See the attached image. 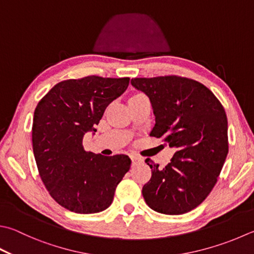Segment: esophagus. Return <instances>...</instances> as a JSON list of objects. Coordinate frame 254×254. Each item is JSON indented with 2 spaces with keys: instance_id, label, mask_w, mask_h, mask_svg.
Wrapping results in <instances>:
<instances>
[{
  "instance_id": "1",
  "label": "esophagus",
  "mask_w": 254,
  "mask_h": 254,
  "mask_svg": "<svg viewBox=\"0 0 254 254\" xmlns=\"http://www.w3.org/2000/svg\"><path fill=\"white\" fill-rule=\"evenodd\" d=\"M130 158H131L132 165H140V164H142V162H143L142 158L139 157V156H137V155H131Z\"/></svg>"
}]
</instances>
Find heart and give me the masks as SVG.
<instances>
[{"instance_id":"obj_1","label":"heart","mask_w":254,"mask_h":254,"mask_svg":"<svg viewBox=\"0 0 254 254\" xmlns=\"http://www.w3.org/2000/svg\"><path fill=\"white\" fill-rule=\"evenodd\" d=\"M141 95H142V94H136V95H133L132 97H135V96H141Z\"/></svg>"}]
</instances>
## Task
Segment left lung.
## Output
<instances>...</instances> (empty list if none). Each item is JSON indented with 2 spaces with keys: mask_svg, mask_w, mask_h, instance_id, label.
I'll return each mask as SVG.
<instances>
[{
  "mask_svg": "<svg viewBox=\"0 0 254 254\" xmlns=\"http://www.w3.org/2000/svg\"><path fill=\"white\" fill-rule=\"evenodd\" d=\"M131 84L151 102L156 124L149 135L177 149L164 168L145 160L151 178L142 187L143 199L157 212H189L211 192L226 161V111L211 90L183 76L132 78Z\"/></svg>",
  "mask_w": 254,
  "mask_h": 254,
  "instance_id": "obj_1",
  "label": "left lung"
}]
</instances>
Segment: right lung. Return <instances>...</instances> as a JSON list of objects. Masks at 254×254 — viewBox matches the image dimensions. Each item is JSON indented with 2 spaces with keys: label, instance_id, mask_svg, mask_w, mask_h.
Instances as JSON below:
<instances>
[{
  "label": "right lung",
  "instance_id": "obj_1",
  "mask_svg": "<svg viewBox=\"0 0 254 254\" xmlns=\"http://www.w3.org/2000/svg\"><path fill=\"white\" fill-rule=\"evenodd\" d=\"M128 84L129 77L66 79L37 104L32 142L38 174L51 197L69 211L87 214L107 209L130 169L126 155L105 157L83 147L85 133L96 131L105 109Z\"/></svg>",
  "mask_w": 254,
  "mask_h": 254
}]
</instances>
